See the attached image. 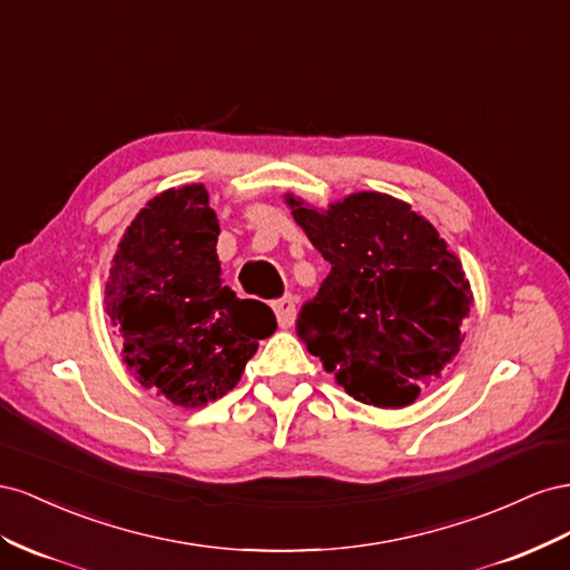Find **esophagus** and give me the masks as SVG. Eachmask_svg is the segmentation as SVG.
I'll return each instance as SVG.
<instances>
[{"instance_id": "obj_1", "label": "esophagus", "mask_w": 570, "mask_h": 570, "mask_svg": "<svg viewBox=\"0 0 570 570\" xmlns=\"http://www.w3.org/2000/svg\"><path fill=\"white\" fill-rule=\"evenodd\" d=\"M272 311H274L276 322H279L282 330H288L291 324H294V320H296V303H294V298H291V296H284L279 301H274L272 303Z\"/></svg>"}]
</instances>
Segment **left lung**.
Masks as SVG:
<instances>
[{
  "label": "left lung",
  "instance_id": "8db88e82",
  "mask_svg": "<svg viewBox=\"0 0 570 570\" xmlns=\"http://www.w3.org/2000/svg\"><path fill=\"white\" fill-rule=\"evenodd\" d=\"M296 224L332 265L296 332L361 403L411 405L461 351L473 305L461 259L392 195L363 190L315 209L286 195Z\"/></svg>",
  "mask_w": 570,
  "mask_h": 570
}]
</instances>
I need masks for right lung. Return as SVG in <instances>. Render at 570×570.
<instances>
[{"label":"right lung","mask_w":570,"mask_h":570,"mask_svg":"<svg viewBox=\"0 0 570 570\" xmlns=\"http://www.w3.org/2000/svg\"><path fill=\"white\" fill-rule=\"evenodd\" d=\"M219 222L203 184L145 205L114 253L105 315L128 370L181 409L238 384L257 341L276 330L265 303L222 284Z\"/></svg>","instance_id":"add662e5"}]
</instances>
